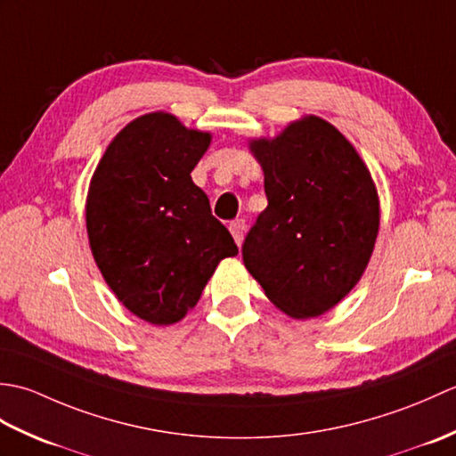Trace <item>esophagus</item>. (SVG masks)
<instances>
[{"mask_svg":"<svg viewBox=\"0 0 456 456\" xmlns=\"http://www.w3.org/2000/svg\"><path fill=\"white\" fill-rule=\"evenodd\" d=\"M245 229H247V225H245V221H243V219H235V221H231V223H229V231H231V235H233V239H235V243H237V245L243 243Z\"/></svg>","mask_w":456,"mask_h":456,"instance_id":"esophagus-1","label":"esophagus"}]
</instances>
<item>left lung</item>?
<instances>
[{
	"label": "left lung",
	"instance_id": "8db88e82",
	"mask_svg": "<svg viewBox=\"0 0 456 456\" xmlns=\"http://www.w3.org/2000/svg\"><path fill=\"white\" fill-rule=\"evenodd\" d=\"M248 149L263 167L268 206L243 243L245 266L289 317L322 315L351 292L372 256L380 203L370 172L315 115Z\"/></svg>",
	"mask_w": 456,
	"mask_h": 456
}]
</instances>
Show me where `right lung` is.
<instances>
[{
    "label": "right lung",
    "instance_id": "add662e5",
    "mask_svg": "<svg viewBox=\"0 0 456 456\" xmlns=\"http://www.w3.org/2000/svg\"><path fill=\"white\" fill-rule=\"evenodd\" d=\"M209 142L170 113L141 115L115 134L90 182L95 265L119 302L152 325L183 319L221 260L239 253L190 176Z\"/></svg>",
    "mask_w": 456,
    "mask_h": 456
}]
</instances>
